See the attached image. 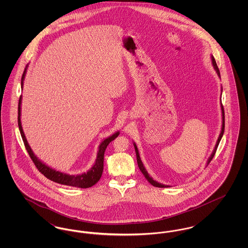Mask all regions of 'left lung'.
Instances as JSON below:
<instances>
[{"label": "left lung", "mask_w": 248, "mask_h": 248, "mask_svg": "<svg viewBox=\"0 0 248 248\" xmlns=\"http://www.w3.org/2000/svg\"><path fill=\"white\" fill-rule=\"evenodd\" d=\"M211 60H212L213 67H214L215 71H216V72L217 73L218 77L220 78V73H219V70H218V68H217V66L216 60H215V59H214V57H213V56H211ZM221 113H222V125H221V131H220V134H219V136H218V139H217V143H216V145H215V148H214V150H213L212 154H211V155L209 156V158H208V160H207L206 165H208V164L211 162V160H212L213 157H214V155H215V154H216V151H217V146H218L219 142H220V140H221V138H222V136H223V134H224V108H223L222 104H221ZM133 145H134V147H135V151H136V154H137V161H138V165H139V167H140V171H141L142 174L144 175V177H146V179H147V180H148V181H149V182H150V183H151L153 186H154V187H158V188H168V187H169L168 185L161 184V183L157 182L156 180H154L153 177H150L149 173L147 172V170H146L145 166H144L143 163H142L141 158H140V153H139V149H138V147H137L136 143H135V142H133Z\"/></svg>", "instance_id": "left-lung-1"}]
</instances>
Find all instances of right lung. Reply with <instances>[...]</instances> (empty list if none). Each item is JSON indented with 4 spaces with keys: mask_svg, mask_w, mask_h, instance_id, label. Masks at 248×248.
Returning <instances> with one entry per match:
<instances>
[{
    "mask_svg": "<svg viewBox=\"0 0 248 248\" xmlns=\"http://www.w3.org/2000/svg\"><path fill=\"white\" fill-rule=\"evenodd\" d=\"M27 69H28V66L26 67L23 75H22V78H21V88L22 89H23L24 80H25ZM21 103H22V95H20L19 102H18V117H17L18 128L20 131V134H21L26 150L28 151V154H30L31 160L33 161V163L36 165V167L38 168V170L44 176H46L47 178H49L50 180L59 183V184H62V185L77 187V188H81V189H86V188H90V187L94 186V184L100 179L102 172H103L104 154H105V151H106L107 146L109 144V142L112 141L113 140H115L118 137L120 132L118 131V132L112 134L111 136L108 137L100 142V144L98 146L97 154H96V158H95L94 165L87 172H83V173L79 174V175L66 174V173L60 172V171H58V170L50 167L49 165H46L32 152L31 146L29 145L28 140L26 139V136L24 134L22 125H21Z\"/></svg>",
    "mask_w": 248,
    "mask_h": 248,
    "instance_id": "right-lung-1",
    "label": "right lung"
}]
</instances>
